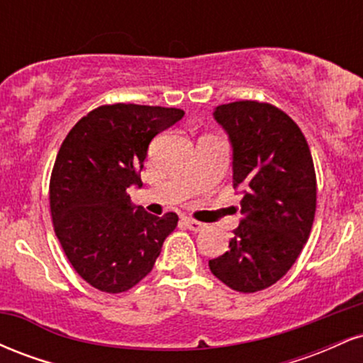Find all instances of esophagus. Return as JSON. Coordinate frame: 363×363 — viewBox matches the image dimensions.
Masks as SVG:
<instances>
[{
  "mask_svg": "<svg viewBox=\"0 0 363 363\" xmlns=\"http://www.w3.org/2000/svg\"><path fill=\"white\" fill-rule=\"evenodd\" d=\"M184 223H186V227L193 232H201V230H205V227H206L205 223L198 222V220H194V218H187V216L184 218Z\"/></svg>",
  "mask_w": 363,
  "mask_h": 363,
  "instance_id": "1",
  "label": "esophagus"
}]
</instances>
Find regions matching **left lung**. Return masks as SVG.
<instances>
[{"instance_id":"obj_1","label":"left lung","mask_w":363,"mask_h":363,"mask_svg":"<svg viewBox=\"0 0 363 363\" xmlns=\"http://www.w3.org/2000/svg\"><path fill=\"white\" fill-rule=\"evenodd\" d=\"M215 119L230 136L232 186L244 198L228 251L208 264L232 290L254 294L285 277L309 239L318 205L314 162L301 128L273 104H223Z\"/></svg>"}]
</instances>
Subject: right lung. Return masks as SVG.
<instances>
[{
    "mask_svg": "<svg viewBox=\"0 0 363 363\" xmlns=\"http://www.w3.org/2000/svg\"><path fill=\"white\" fill-rule=\"evenodd\" d=\"M176 107L106 104L83 116L62 141L49 181L52 227L68 261L94 289L121 294L153 269L179 216L133 208L148 145L176 124Z\"/></svg>",
    "mask_w": 363,
    "mask_h": 363,
    "instance_id": "obj_1",
    "label": "right lung"
}]
</instances>
